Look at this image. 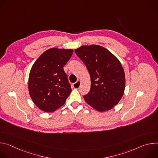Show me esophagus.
I'll use <instances>...</instances> for the list:
<instances>
[{
	"instance_id": "34e87169",
	"label": "esophagus",
	"mask_w": 158,
	"mask_h": 158,
	"mask_svg": "<svg viewBox=\"0 0 158 158\" xmlns=\"http://www.w3.org/2000/svg\"><path fill=\"white\" fill-rule=\"evenodd\" d=\"M81 82L80 81H77L76 82H75L73 84V87L75 89H79L80 87V86H81Z\"/></svg>"
}]
</instances>
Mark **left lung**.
I'll use <instances>...</instances> for the list:
<instances>
[{
  "label": "left lung",
  "instance_id": "8db88e82",
  "mask_svg": "<svg viewBox=\"0 0 158 158\" xmlns=\"http://www.w3.org/2000/svg\"><path fill=\"white\" fill-rule=\"evenodd\" d=\"M75 52L91 77V90L84 96L85 101L99 112L113 108L121 99L125 89V74L120 61L98 45L82 46Z\"/></svg>",
  "mask_w": 158,
  "mask_h": 158
}]
</instances>
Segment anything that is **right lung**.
I'll return each mask as SVG.
<instances>
[{
  "mask_svg": "<svg viewBox=\"0 0 158 158\" xmlns=\"http://www.w3.org/2000/svg\"><path fill=\"white\" fill-rule=\"evenodd\" d=\"M73 54V49L51 48L33 64L29 76V93L40 110L55 111L65 104L71 94V85L63 67Z\"/></svg>",
  "mask_w": 158,
  "mask_h": 158,
  "instance_id": "1",
  "label": "right lung"
}]
</instances>
